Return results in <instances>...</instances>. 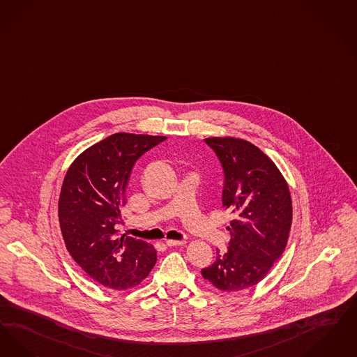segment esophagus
<instances>
[{
    "label": "esophagus",
    "instance_id": "obj_1",
    "mask_svg": "<svg viewBox=\"0 0 357 357\" xmlns=\"http://www.w3.org/2000/svg\"><path fill=\"white\" fill-rule=\"evenodd\" d=\"M185 240H167L168 247H178V245H185Z\"/></svg>",
    "mask_w": 357,
    "mask_h": 357
}]
</instances>
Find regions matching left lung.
Segmentation results:
<instances>
[{
    "mask_svg": "<svg viewBox=\"0 0 357 357\" xmlns=\"http://www.w3.org/2000/svg\"><path fill=\"white\" fill-rule=\"evenodd\" d=\"M224 173L222 206L233 215L228 250L202 271L224 292L247 289L266 276L287 247L292 225L291 193L275 162L245 139L209 137Z\"/></svg>",
    "mask_w": 357,
    "mask_h": 357,
    "instance_id": "1",
    "label": "left lung"
}]
</instances>
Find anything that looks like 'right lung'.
<instances>
[{"mask_svg": "<svg viewBox=\"0 0 357 357\" xmlns=\"http://www.w3.org/2000/svg\"><path fill=\"white\" fill-rule=\"evenodd\" d=\"M167 137L114 133L84 151L62 183L59 218L73 260L97 282L113 289L139 285L157 261L149 243L117 237L132 169L141 155Z\"/></svg>", "mask_w": 357, "mask_h": 357, "instance_id": "add662e5", "label": "right lung"}]
</instances>
